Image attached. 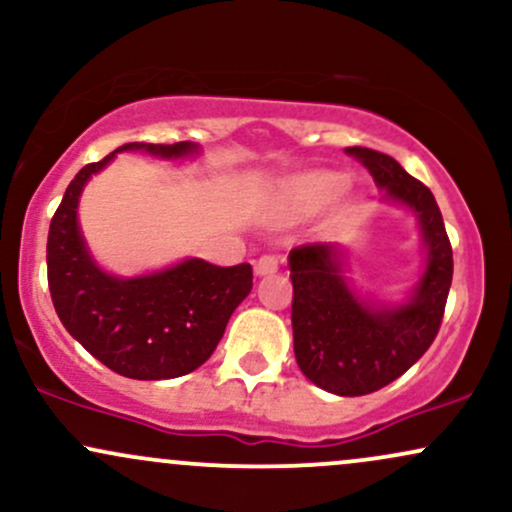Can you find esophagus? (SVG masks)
Returning <instances> with one entry per match:
<instances>
[{
    "label": "esophagus",
    "mask_w": 512,
    "mask_h": 512,
    "mask_svg": "<svg viewBox=\"0 0 512 512\" xmlns=\"http://www.w3.org/2000/svg\"><path fill=\"white\" fill-rule=\"evenodd\" d=\"M276 269H279V257H276V255H262L260 260L255 262V274L257 276L274 274Z\"/></svg>",
    "instance_id": "34e87169"
}]
</instances>
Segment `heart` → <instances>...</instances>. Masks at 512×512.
Returning <instances> with one entry per match:
<instances>
[{
  "label": "heart",
  "instance_id": "obj_1",
  "mask_svg": "<svg viewBox=\"0 0 512 512\" xmlns=\"http://www.w3.org/2000/svg\"><path fill=\"white\" fill-rule=\"evenodd\" d=\"M346 187V178L339 173H327V170H315V173H303L289 182V197L301 207H322L334 199Z\"/></svg>",
  "mask_w": 512,
  "mask_h": 512
}]
</instances>
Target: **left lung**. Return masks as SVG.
<instances>
[{
	"instance_id": "8db88e82",
	"label": "left lung",
	"mask_w": 512,
	"mask_h": 512,
	"mask_svg": "<svg viewBox=\"0 0 512 512\" xmlns=\"http://www.w3.org/2000/svg\"><path fill=\"white\" fill-rule=\"evenodd\" d=\"M370 170L383 202L402 204L419 221L424 269L399 303L361 296L346 279L349 257L337 243L291 250L293 351L305 378L339 397L390 385L426 354L443 320L452 284V248L431 190L392 156L349 146Z\"/></svg>"
}]
</instances>
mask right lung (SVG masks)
Listing matches in <instances>:
<instances>
[{
    "mask_svg": "<svg viewBox=\"0 0 512 512\" xmlns=\"http://www.w3.org/2000/svg\"><path fill=\"white\" fill-rule=\"evenodd\" d=\"M122 151L178 161L197 156L199 146L132 142L76 173L50 223V296L67 332L103 366L132 380L180 378L214 354L233 310L252 289V267L187 257L139 276L105 272L81 233L79 199L86 182Z\"/></svg>",
    "mask_w": 512,
    "mask_h": 512,
    "instance_id": "obj_1",
    "label": "right lung"
}]
</instances>
